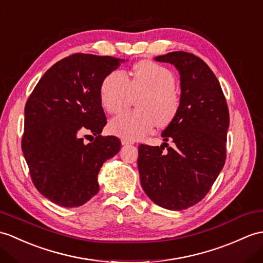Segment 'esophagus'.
Returning a JSON list of instances; mask_svg holds the SVG:
<instances>
[{"instance_id": "esophagus-1", "label": "esophagus", "mask_w": 263, "mask_h": 263, "mask_svg": "<svg viewBox=\"0 0 263 263\" xmlns=\"http://www.w3.org/2000/svg\"><path fill=\"white\" fill-rule=\"evenodd\" d=\"M121 143H122V145H127V144H132L133 141H130V140L122 138V139H121Z\"/></svg>"}]
</instances>
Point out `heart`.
<instances>
[{
    "mask_svg": "<svg viewBox=\"0 0 263 263\" xmlns=\"http://www.w3.org/2000/svg\"><path fill=\"white\" fill-rule=\"evenodd\" d=\"M175 85L173 72L150 60H142L133 67L131 81L122 69L109 72L100 90L101 103L108 113H119L129 105L133 95L143 94L138 103L141 111L121 113L109 122V131L134 141L146 136L157 122L159 125L169 124L180 105Z\"/></svg>",
    "mask_w": 263,
    "mask_h": 263,
    "instance_id": "obj_1",
    "label": "heart"
}]
</instances>
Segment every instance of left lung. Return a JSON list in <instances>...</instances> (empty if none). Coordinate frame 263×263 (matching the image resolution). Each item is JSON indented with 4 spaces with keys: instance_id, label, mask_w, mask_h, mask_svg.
<instances>
[{
    "instance_id": "obj_1",
    "label": "left lung",
    "mask_w": 263,
    "mask_h": 263,
    "mask_svg": "<svg viewBox=\"0 0 263 263\" xmlns=\"http://www.w3.org/2000/svg\"><path fill=\"white\" fill-rule=\"evenodd\" d=\"M155 60L179 71L180 105L161 134L174 148L139 145L140 181L155 204L182 211L206 196L224 167L229 108L216 76L199 57L173 51Z\"/></svg>"
}]
</instances>
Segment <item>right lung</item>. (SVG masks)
Here are the masks:
<instances>
[{
  "instance_id": "add662e5",
  "label": "right lung",
  "mask_w": 263,
  "mask_h": 263,
  "mask_svg": "<svg viewBox=\"0 0 263 263\" xmlns=\"http://www.w3.org/2000/svg\"><path fill=\"white\" fill-rule=\"evenodd\" d=\"M124 59L74 53L49 68L24 107L22 151L35 188L63 207L84 205L100 191V169L121 149L102 137L101 85ZM93 133L89 144L83 137ZM94 139V138H93Z\"/></svg>"
}]
</instances>
